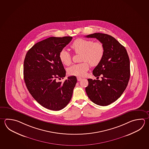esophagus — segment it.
<instances>
[{
  "mask_svg": "<svg viewBox=\"0 0 149 149\" xmlns=\"http://www.w3.org/2000/svg\"><path fill=\"white\" fill-rule=\"evenodd\" d=\"M77 81H81V79H81V77H77Z\"/></svg>",
  "mask_w": 149,
  "mask_h": 149,
  "instance_id": "34e87169",
  "label": "esophagus"
}]
</instances>
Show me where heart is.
<instances>
[{"mask_svg":"<svg viewBox=\"0 0 149 149\" xmlns=\"http://www.w3.org/2000/svg\"><path fill=\"white\" fill-rule=\"evenodd\" d=\"M70 47L75 53L81 54V62L80 64L73 65L68 69V73L70 75L84 76L89 69L90 65L92 66H97L103 58L105 48L101 42H95L91 39L78 38L76 39ZM59 58L61 62L66 66H69L72 62V56L65 49L60 52Z\"/></svg>","mask_w":149,"mask_h":149,"instance_id":"1","label":"heart"}]
</instances>
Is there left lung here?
I'll return each mask as SVG.
<instances>
[{"label":"left lung","instance_id":"8db88e82","mask_svg":"<svg viewBox=\"0 0 149 149\" xmlns=\"http://www.w3.org/2000/svg\"><path fill=\"white\" fill-rule=\"evenodd\" d=\"M87 38H96L103 44V58L93 70L94 76L101 75L102 80L88 79L85 88L88 97L95 104L107 106L123 94L130 76L129 57L125 48L113 37L107 34L94 33Z\"/></svg>","mask_w":149,"mask_h":149}]
</instances>
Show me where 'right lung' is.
<instances>
[{
	"label": "right lung",
	"mask_w": 149,
	"mask_h": 149,
	"mask_svg": "<svg viewBox=\"0 0 149 149\" xmlns=\"http://www.w3.org/2000/svg\"><path fill=\"white\" fill-rule=\"evenodd\" d=\"M72 37H51L38 42L28 50L24 62V78L29 92L42 106L59 111L70 101L77 82L76 76L68 77L59 58L60 52Z\"/></svg>",
	"instance_id": "1"
}]
</instances>
